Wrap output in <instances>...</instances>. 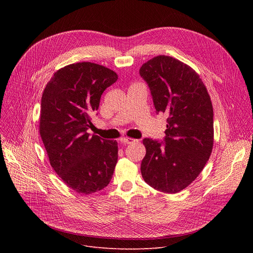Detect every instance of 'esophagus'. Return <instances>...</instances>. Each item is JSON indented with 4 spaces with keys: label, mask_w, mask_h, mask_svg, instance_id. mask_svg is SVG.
<instances>
[{
    "label": "esophagus",
    "mask_w": 253,
    "mask_h": 253,
    "mask_svg": "<svg viewBox=\"0 0 253 253\" xmlns=\"http://www.w3.org/2000/svg\"><path fill=\"white\" fill-rule=\"evenodd\" d=\"M120 141H121V143H123V144H131V143L136 142L137 140H135V139H133V138H130V137H123V138L120 139Z\"/></svg>",
    "instance_id": "esophagus-1"
}]
</instances>
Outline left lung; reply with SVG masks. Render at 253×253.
I'll return each mask as SVG.
<instances>
[{
	"instance_id": "8db88e82",
	"label": "left lung",
	"mask_w": 253,
	"mask_h": 253,
	"mask_svg": "<svg viewBox=\"0 0 253 253\" xmlns=\"http://www.w3.org/2000/svg\"><path fill=\"white\" fill-rule=\"evenodd\" d=\"M148 84L157 113L167 115L164 143L143 139L146 155L141 174L148 185L177 193L191 184L213 147V108L196 72L175 58L159 55L139 70Z\"/></svg>"
}]
</instances>
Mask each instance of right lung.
<instances>
[{"mask_svg": "<svg viewBox=\"0 0 253 253\" xmlns=\"http://www.w3.org/2000/svg\"><path fill=\"white\" fill-rule=\"evenodd\" d=\"M118 79L114 71L91 62L59 69L44 89L40 135L50 164L74 191L92 194L111 181L118 159L116 141L87 133L101 95Z\"/></svg>", "mask_w": 253, "mask_h": 253, "instance_id": "obj_1", "label": "right lung"}]
</instances>
